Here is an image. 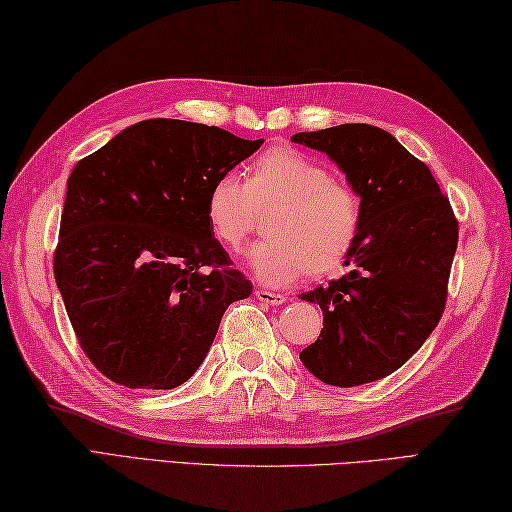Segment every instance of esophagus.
<instances>
[{
    "instance_id": "1",
    "label": "esophagus",
    "mask_w": 512,
    "mask_h": 512,
    "mask_svg": "<svg viewBox=\"0 0 512 512\" xmlns=\"http://www.w3.org/2000/svg\"><path fill=\"white\" fill-rule=\"evenodd\" d=\"M255 297L266 303V306H281V303H286V295H279V292H273V290H266V288H257L255 290Z\"/></svg>"
}]
</instances>
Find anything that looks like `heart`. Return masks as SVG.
<instances>
[{"instance_id":"obj_1","label":"heart","mask_w":512,"mask_h":512,"mask_svg":"<svg viewBox=\"0 0 512 512\" xmlns=\"http://www.w3.org/2000/svg\"><path fill=\"white\" fill-rule=\"evenodd\" d=\"M266 239L248 250V264L268 286L301 275L325 277L343 268L363 228L358 193L321 160L295 147H270L246 171L217 176L206 193V222L226 250L253 231L257 211H268Z\"/></svg>"}]
</instances>
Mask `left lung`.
Returning <instances> with one entry per match:
<instances>
[{
  "instance_id": "1",
  "label": "left lung",
  "mask_w": 512,
  "mask_h": 512,
  "mask_svg": "<svg viewBox=\"0 0 512 512\" xmlns=\"http://www.w3.org/2000/svg\"><path fill=\"white\" fill-rule=\"evenodd\" d=\"M290 140L328 154L363 204L350 273L301 295L323 310V330L301 363L334 387L374 383L405 365L438 325L458 220L429 167L385 129L347 123Z\"/></svg>"
}]
</instances>
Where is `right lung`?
<instances>
[{"instance_id":"obj_1","label":"right lung","mask_w":512,"mask_h":512,"mask_svg":"<svg viewBox=\"0 0 512 512\" xmlns=\"http://www.w3.org/2000/svg\"><path fill=\"white\" fill-rule=\"evenodd\" d=\"M220 127L151 118L76 162L54 279L81 350L129 389L195 374L253 284L206 222L211 182L262 147Z\"/></svg>"}]
</instances>
